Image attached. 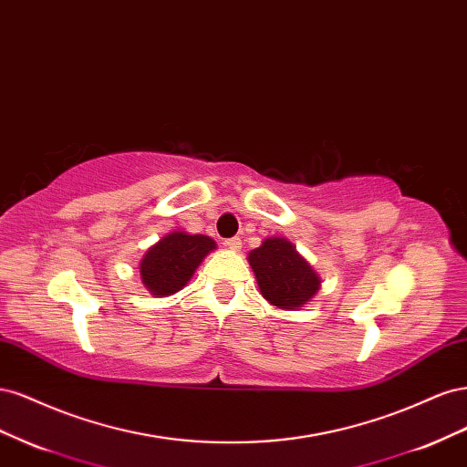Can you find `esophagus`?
I'll return each mask as SVG.
<instances>
[{"mask_svg": "<svg viewBox=\"0 0 467 467\" xmlns=\"http://www.w3.org/2000/svg\"><path fill=\"white\" fill-rule=\"evenodd\" d=\"M223 245L228 247V249H232V251H239V249H242V239H239V237H230V239H225Z\"/></svg>", "mask_w": 467, "mask_h": 467, "instance_id": "1", "label": "esophagus"}]
</instances>
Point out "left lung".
Here are the masks:
<instances>
[{"mask_svg": "<svg viewBox=\"0 0 467 467\" xmlns=\"http://www.w3.org/2000/svg\"><path fill=\"white\" fill-rule=\"evenodd\" d=\"M265 298L285 309L302 307L319 290V276L312 271L294 245L282 237H268L249 253Z\"/></svg>", "mask_w": 467, "mask_h": 467, "instance_id": "obj_1", "label": "left lung"}]
</instances>
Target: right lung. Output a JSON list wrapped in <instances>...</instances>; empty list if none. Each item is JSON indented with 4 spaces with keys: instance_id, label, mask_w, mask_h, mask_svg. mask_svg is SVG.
<instances>
[{
    "instance_id": "obj_1",
    "label": "right lung",
    "mask_w": 467,
    "mask_h": 467,
    "mask_svg": "<svg viewBox=\"0 0 467 467\" xmlns=\"http://www.w3.org/2000/svg\"><path fill=\"white\" fill-rule=\"evenodd\" d=\"M216 247L208 235L173 232L160 239L140 263V276L155 296L179 292L194 275L196 266Z\"/></svg>"
}]
</instances>
